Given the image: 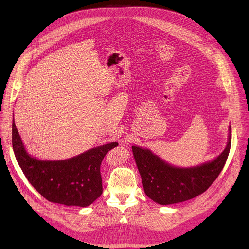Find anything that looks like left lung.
<instances>
[{
	"instance_id": "obj_1",
	"label": "left lung",
	"mask_w": 249,
	"mask_h": 249,
	"mask_svg": "<svg viewBox=\"0 0 249 249\" xmlns=\"http://www.w3.org/2000/svg\"><path fill=\"white\" fill-rule=\"evenodd\" d=\"M228 145L214 160L194 167L172 166L148 149L132 146L133 155L143 181L145 193L160 205L190 200L205 192L214 182L225 166L231 144L230 126Z\"/></svg>"
}]
</instances>
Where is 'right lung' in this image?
Masks as SVG:
<instances>
[{"mask_svg":"<svg viewBox=\"0 0 249 249\" xmlns=\"http://www.w3.org/2000/svg\"><path fill=\"white\" fill-rule=\"evenodd\" d=\"M13 149L29 183L45 199L66 206L87 207L102 193L100 164L118 143L90 149L64 160H39L27 154L13 119Z\"/></svg>","mask_w":249,"mask_h":249,"instance_id":"add662e5","label":"right lung"}]
</instances>
